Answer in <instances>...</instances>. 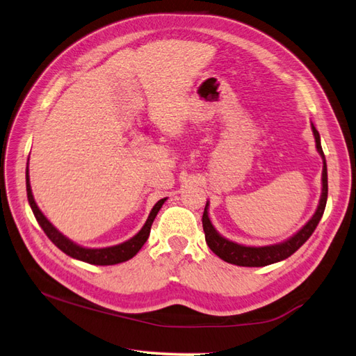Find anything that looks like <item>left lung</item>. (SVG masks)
Instances as JSON below:
<instances>
[{"instance_id":"1","label":"left lung","mask_w":356,"mask_h":356,"mask_svg":"<svg viewBox=\"0 0 356 356\" xmlns=\"http://www.w3.org/2000/svg\"><path fill=\"white\" fill-rule=\"evenodd\" d=\"M312 131L315 136V143L316 149L323 157V193L320 199L318 209L315 211L314 217L309 220L303 228H301L293 237L289 240L283 241L280 245H272V246H243L238 243H234V241L226 240L218 234L213 223H211L208 217V203L203 211L202 223H203V231H205V238L211 251L216 255L220 257L222 260L228 261L231 264H237V266H248V268H260V266H268V264L282 261L287 257H291L295 251L303 246L307 238L312 236L316 226H318L324 208H326L327 202V165H326V157H324L321 142H320V134L316 131V128L312 125Z\"/></svg>"}]
</instances>
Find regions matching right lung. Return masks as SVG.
<instances>
[{"label":"right lung","mask_w":356,"mask_h":356,"mask_svg":"<svg viewBox=\"0 0 356 356\" xmlns=\"http://www.w3.org/2000/svg\"><path fill=\"white\" fill-rule=\"evenodd\" d=\"M26 188H27V199L30 203V208H32L33 214L36 217L38 223L42 228V231L45 232L55 246H58L61 251L67 255L73 257V259L86 261L90 264H99V266H108V264H118L133 259V257L139 252V249L143 246V243L148 240L149 231H151V225H153L154 218L159 213V209L162 208V205L165 203L166 199H161L156 205L151 209V213L147 218L145 225L143 228L136 234V236L130 240L124 241V243L116 245V246H110V248H101V249H90V248H82L76 243H73L67 237H64L61 232H59L55 226H53L45 216L41 213L40 208H38L36 202L33 199L32 190H30V179H29V163H27V170H26Z\"/></svg>","instance_id":"add662e5"}]
</instances>
